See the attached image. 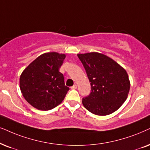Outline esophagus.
I'll list each match as a JSON object with an SVG mask.
<instances>
[{
  "label": "esophagus",
  "mask_w": 150,
  "mask_h": 150,
  "mask_svg": "<svg viewBox=\"0 0 150 150\" xmlns=\"http://www.w3.org/2000/svg\"><path fill=\"white\" fill-rule=\"evenodd\" d=\"M71 89H77V85H74L72 87H71Z\"/></svg>",
  "instance_id": "1"
}]
</instances>
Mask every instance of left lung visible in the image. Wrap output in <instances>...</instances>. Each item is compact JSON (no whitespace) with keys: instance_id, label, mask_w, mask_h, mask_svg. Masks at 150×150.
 <instances>
[{"instance_id":"8db88e82","label":"left lung","mask_w":150,"mask_h":150,"mask_svg":"<svg viewBox=\"0 0 150 150\" xmlns=\"http://www.w3.org/2000/svg\"><path fill=\"white\" fill-rule=\"evenodd\" d=\"M91 85V92L83 98L91 113L106 116L119 109L130 89L127 71L113 59L98 52L77 54Z\"/></svg>"}]
</instances>
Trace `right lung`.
I'll use <instances>...</instances> for the list:
<instances>
[{"instance_id":"1","label":"right lung","mask_w":150,"mask_h":150,"mask_svg":"<svg viewBox=\"0 0 150 150\" xmlns=\"http://www.w3.org/2000/svg\"><path fill=\"white\" fill-rule=\"evenodd\" d=\"M65 54L48 52L38 56L24 69L20 89L25 100L39 110H52L61 104L69 88L58 71Z\"/></svg>"}]
</instances>
